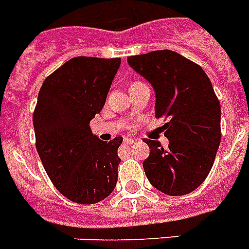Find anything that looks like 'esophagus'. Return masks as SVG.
I'll return each mask as SVG.
<instances>
[{
  "instance_id": "34e87169",
  "label": "esophagus",
  "mask_w": 249,
  "mask_h": 249,
  "mask_svg": "<svg viewBox=\"0 0 249 249\" xmlns=\"http://www.w3.org/2000/svg\"><path fill=\"white\" fill-rule=\"evenodd\" d=\"M124 142H126V144H134L135 142V139L134 137H124Z\"/></svg>"
}]
</instances>
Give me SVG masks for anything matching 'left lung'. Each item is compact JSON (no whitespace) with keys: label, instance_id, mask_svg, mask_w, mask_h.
Segmentation results:
<instances>
[{"label":"left lung","instance_id":"obj_1","mask_svg":"<svg viewBox=\"0 0 249 249\" xmlns=\"http://www.w3.org/2000/svg\"><path fill=\"white\" fill-rule=\"evenodd\" d=\"M131 68L156 90V117L168 148L145 139L150 153L144 160L149 182L167 196L196 190L210 174L221 141V107L208 75L199 65L171 50L127 57Z\"/></svg>","mask_w":249,"mask_h":249}]
</instances>
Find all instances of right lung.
<instances>
[{
  "mask_svg": "<svg viewBox=\"0 0 249 249\" xmlns=\"http://www.w3.org/2000/svg\"><path fill=\"white\" fill-rule=\"evenodd\" d=\"M119 57H73L42 83L33 113L36 149L53 186L71 202L105 199L118 181L121 136L101 141L91 119L101 112Z\"/></svg>",
  "mask_w": 249,
  "mask_h": 249,
  "instance_id": "1",
  "label": "right lung"
}]
</instances>
